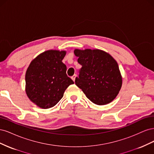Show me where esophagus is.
<instances>
[{
    "label": "esophagus",
    "mask_w": 154,
    "mask_h": 154,
    "mask_svg": "<svg viewBox=\"0 0 154 154\" xmlns=\"http://www.w3.org/2000/svg\"><path fill=\"white\" fill-rule=\"evenodd\" d=\"M76 74H74V75H73L72 77H71V79L74 82L75 81V79H76Z\"/></svg>",
    "instance_id": "1"
}]
</instances>
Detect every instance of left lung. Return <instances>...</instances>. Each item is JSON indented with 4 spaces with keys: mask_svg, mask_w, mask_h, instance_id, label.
<instances>
[{
    "mask_svg": "<svg viewBox=\"0 0 154 154\" xmlns=\"http://www.w3.org/2000/svg\"><path fill=\"white\" fill-rule=\"evenodd\" d=\"M74 53L82 66L75 84L92 103L98 105L110 103L122 85L117 62L109 53L100 49H75Z\"/></svg>",
    "mask_w": 154,
    "mask_h": 154,
    "instance_id": "left-lung-1",
    "label": "left lung"
}]
</instances>
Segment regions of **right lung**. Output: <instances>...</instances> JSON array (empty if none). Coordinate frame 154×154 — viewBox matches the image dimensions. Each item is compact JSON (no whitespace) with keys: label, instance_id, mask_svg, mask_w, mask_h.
Instances as JSON below:
<instances>
[{"label":"right lung","instance_id":"1","mask_svg":"<svg viewBox=\"0 0 154 154\" xmlns=\"http://www.w3.org/2000/svg\"><path fill=\"white\" fill-rule=\"evenodd\" d=\"M66 51L48 50L29 64L26 73V92L29 99L42 109H49L62 98L74 82L67 76L62 62Z\"/></svg>","mask_w":154,"mask_h":154}]
</instances>
